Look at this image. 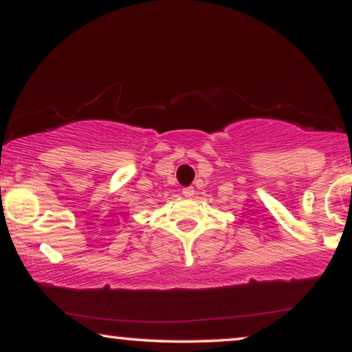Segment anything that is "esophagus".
I'll return each mask as SVG.
<instances>
[{
  "label": "esophagus",
  "instance_id": "esophagus-1",
  "mask_svg": "<svg viewBox=\"0 0 352 352\" xmlns=\"http://www.w3.org/2000/svg\"><path fill=\"white\" fill-rule=\"evenodd\" d=\"M182 195H184V197H194L195 195L194 187H184V189H182Z\"/></svg>",
  "mask_w": 352,
  "mask_h": 352
}]
</instances>
